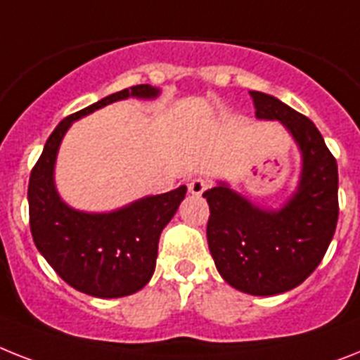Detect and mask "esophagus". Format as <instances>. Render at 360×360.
<instances>
[{"mask_svg": "<svg viewBox=\"0 0 360 360\" xmlns=\"http://www.w3.org/2000/svg\"><path fill=\"white\" fill-rule=\"evenodd\" d=\"M207 187H210V182H207V180H204V178H195V180L189 182V193L198 197V195H202V193L206 191Z\"/></svg>", "mask_w": 360, "mask_h": 360, "instance_id": "1", "label": "esophagus"}]
</instances>
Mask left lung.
Masks as SVG:
<instances>
[{"label":"left lung","mask_w":360,"mask_h":360,"mask_svg":"<svg viewBox=\"0 0 360 360\" xmlns=\"http://www.w3.org/2000/svg\"><path fill=\"white\" fill-rule=\"evenodd\" d=\"M255 117L280 121L302 156L298 186L280 207L257 206L219 180L210 204L207 245L222 280L252 296H274L304 283L320 265L338 219V171L311 120L263 91H250Z\"/></svg>","instance_id":"8db88e82"}]
</instances>
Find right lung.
Returning <instances> with one entry per match:
<instances>
[{"label": "right lung", "mask_w": 360, "mask_h": 360, "mask_svg": "<svg viewBox=\"0 0 360 360\" xmlns=\"http://www.w3.org/2000/svg\"><path fill=\"white\" fill-rule=\"evenodd\" d=\"M158 95L160 88L150 84L132 86L68 115L46 141L29 178V219L38 252L68 285L95 298L129 296L148 283L160 233L186 198L187 187L141 197L112 212L75 210L56 189L58 148L73 121L129 97L150 101Z\"/></svg>", "instance_id": "1"}]
</instances>
